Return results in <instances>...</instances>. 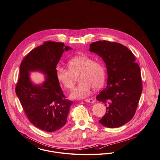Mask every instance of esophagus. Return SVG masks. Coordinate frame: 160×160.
<instances>
[{
    "label": "esophagus",
    "instance_id": "esophagus-1",
    "mask_svg": "<svg viewBox=\"0 0 160 160\" xmlns=\"http://www.w3.org/2000/svg\"><path fill=\"white\" fill-rule=\"evenodd\" d=\"M85 101L88 102H91V103H93L95 102V101L92 98H88V99H85Z\"/></svg>",
    "mask_w": 160,
    "mask_h": 160
}]
</instances>
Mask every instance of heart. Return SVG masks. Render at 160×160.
<instances>
[{
	"instance_id": "1",
	"label": "heart",
	"mask_w": 160,
	"mask_h": 160,
	"mask_svg": "<svg viewBox=\"0 0 160 160\" xmlns=\"http://www.w3.org/2000/svg\"><path fill=\"white\" fill-rule=\"evenodd\" d=\"M68 69L58 66L56 77L59 83L69 90L73 88L76 76L80 82L71 93V97L80 99L88 96L92 88L98 89L104 82L106 71L103 64L86 56H78L68 62Z\"/></svg>"
}]
</instances>
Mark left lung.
Listing matches in <instances>:
<instances>
[{
  "label": "left lung",
  "mask_w": 160,
  "mask_h": 160,
  "mask_svg": "<svg viewBox=\"0 0 160 160\" xmlns=\"http://www.w3.org/2000/svg\"><path fill=\"white\" fill-rule=\"evenodd\" d=\"M89 51L98 54L107 69V85L97 96L106 106L99 122L107 128H118L134 117L142 92L140 69L131 50L121 44L98 41Z\"/></svg>",
  "instance_id": "obj_1"
}]
</instances>
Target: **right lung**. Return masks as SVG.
Instances as JSON below:
<instances>
[{
    "label": "right lung",
    "mask_w": 160,
    "mask_h": 160,
    "mask_svg": "<svg viewBox=\"0 0 160 160\" xmlns=\"http://www.w3.org/2000/svg\"><path fill=\"white\" fill-rule=\"evenodd\" d=\"M71 49L63 42L46 41L31 51L20 64L15 92L29 121L36 127L52 132L61 129L67 121L73 101L65 99L56 77V65L64 51ZM39 70L46 81L35 85L29 72Z\"/></svg>",
    "instance_id": "obj_1"
}]
</instances>
